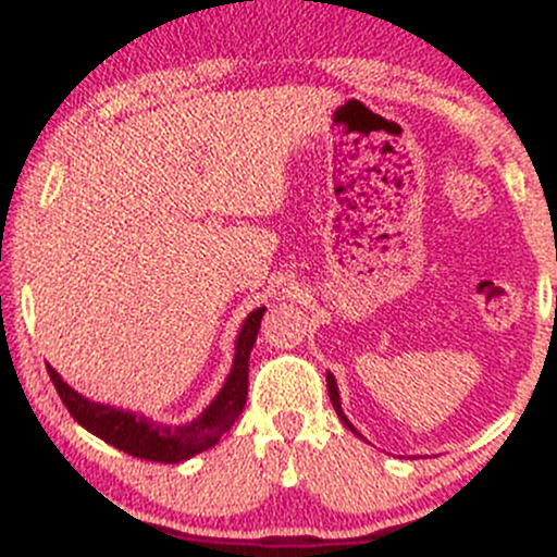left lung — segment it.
Returning a JSON list of instances; mask_svg holds the SVG:
<instances>
[{
    "mask_svg": "<svg viewBox=\"0 0 557 557\" xmlns=\"http://www.w3.org/2000/svg\"><path fill=\"white\" fill-rule=\"evenodd\" d=\"M327 393H330L332 408H335V413H337V417H341L343 424L348 426V430L354 432V434H359V432H356V426L350 424V421H348V417H345V413H343V406H341V393H337V382H335V376H332L330 372H327ZM359 437H361V434H359ZM361 440H363V437H361Z\"/></svg>",
    "mask_w": 557,
    "mask_h": 557,
    "instance_id": "1",
    "label": "left lung"
}]
</instances>
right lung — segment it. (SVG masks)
<instances>
[{
	"label": "right lung",
	"instance_id": "right-lung-1",
	"mask_svg": "<svg viewBox=\"0 0 557 557\" xmlns=\"http://www.w3.org/2000/svg\"><path fill=\"white\" fill-rule=\"evenodd\" d=\"M264 311L267 306H261L243 319V327L235 337L233 369H230L225 385L194 421H185V424H164V421H154L138 411H125V408H114L110 403L88 400L78 389L70 387L49 363L47 369L70 417L78 421L83 430L96 434L127 456L157 463H181L194 458L196 453L214 447L222 434L230 432V426L238 421L248 395V359H251V348L257 343Z\"/></svg>",
	"mask_w": 557,
	"mask_h": 557
}]
</instances>
